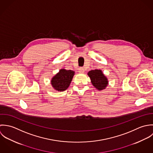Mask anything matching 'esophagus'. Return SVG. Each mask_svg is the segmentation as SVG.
<instances>
[{"mask_svg":"<svg viewBox=\"0 0 153 153\" xmlns=\"http://www.w3.org/2000/svg\"><path fill=\"white\" fill-rule=\"evenodd\" d=\"M79 72L80 73H84L85 72V68L83 67H80L79 68Z\"/></svg>","mask_w":153,"mask_h":153,"instance_id":"34e87169","label":"esophagus"}]
</instances>
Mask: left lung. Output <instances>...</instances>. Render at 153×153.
<instances>
[{
	"label": "left lung",
	"mask_w": 153,
	"mask_h": 153,
	"mask_svg": "<svg viewBox=\"0 0 153 153\" xmlns=\"http://www.w3.org/2000/svg\"><path fill=\"white\" fill-rule=\"evenodd\" d=\"M88 75L91 79L92 85L98 91L105 89L109 84L108 78L101 70H92L88 72Z\"/></svg>",
	"instance_id": "obj_1"
}]
</instances>
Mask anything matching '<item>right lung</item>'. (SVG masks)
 <instances>
[{
	"label": "right lung",
	"mask_w": 153,
	"mask_h": 153,
	"mask_svg": "<svg viewBox=\"0 0 153 153\" xmlns=\"http://www.w3.org/2000/svg\"><path fill=\"white\" fill-rule=\"evenodd\" d=\"M75 72L61 68L51 80V84L54 90L58 92L65 91L70 86Z\"/></svg>",
	"instance_id": "add662e5"
}]
</instances>
